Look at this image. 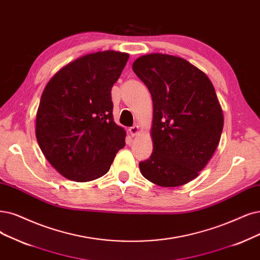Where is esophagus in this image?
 <instances>
[{"label": "esophagus", "mask_w": 260, "mask_h": 260, "mask_svg": "<svg viewBox=\"0 0 260 260\" xmlns=\"http://www.w3.org/2000/svg\"><path fill=\"white\" fill-rule=\"evenodd\" d=\"M139 133H140V128H139V125H134V126H132L131 128H129V134L131 135L134 137V136H137V135H139Z\"/></svg>", "instance_id": "34e87169"}]
</instances>
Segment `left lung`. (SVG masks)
<instances>
[{"label": "left lung", "mask_w": 260, "mask_h": 260, "mask_svg": "<svg viewBox=\"0 0 260 260\" xmlns=\"http://www.w3.org/2000/svg\"><path fill=\"white\" fill-rule=\"evenodd\" d=\"M153 102V152L139 164L142 176L164 187L198 177L218 146L224 115L212 82L180 56L150 53L133 63Z\"/></svg>", "instance_id": "obj_1"}]
</instances>
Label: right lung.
Instances as JSON below:
<instances>
[{
    "mask_svg": "<svg viewBox=\"0 0 260 260\" xmlns=\"http://www.w3.org/2000/svg\"><path fill=\"white\" fill-rule=\"evenodd\" d=\"M129 54L107 50L65 65L45 86L36 113V139L52 167L69 180L106 175L126 132L113 120L111 89Z\"/></svg>",
    "mask_w": 260,
    "mask_h": 260,
    "instance_id": "right-lung-1",
    "label": "right lung"
}]
</instances>
